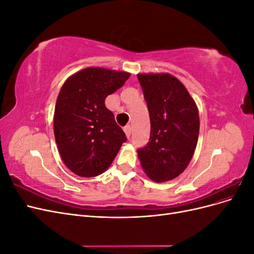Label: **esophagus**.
I'll list each match as a JSON object with an SVG mask.
<instances>
[{
  "label": "esophagus",
  "instance_id": "34e87169",
  "mask_svg": "<svg viewBox=\"0 0 254 254\" xmlns=\"http://www.w3.org/2000/svg\"><path fill=\"white\" fill-rule=\"evenodd\" d=\"M124 131H125L127 137L129 139L130 135H131V127H130V125H127V126L124 127Z\"/></svg>",
  "mask_w": 254,
  "mask_h": 254
}]
</instances>
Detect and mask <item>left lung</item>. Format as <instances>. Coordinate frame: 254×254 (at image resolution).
<instances>
[{
    "instance_id": "obj_1",
    "label": "left lung",
    "mask_w": 254,
    "mask_h": 254,
    "mask_svg": "<svg viewBox=\"0 0 254 254\" xmlns=\"http://www.w3.org/2000/svg\"><path fill=\"white\" fill-rule=\"evenodd\" d=\"M150 119L149 142L137 149L144 172L156 182L178 177L194 155L199 114L194 99L171 74H139Z\"/></svg>"
}]
</instances>
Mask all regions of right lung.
<instances>
[{
    "label": "right lung",
    "mask_w": 254,
    "mask_h": 254,
    "mask_svg": "<svg viewBox=\"0 0 254 254\" xmlns=\"http://www.w3.org/2000/svg\"><path fill=\"white\" fill-rule=\"evenodd\" d=\"M129 76L127 72L87 67L64 83L54 114V133L61 159L74 174L101 175L127 141L105 99Z\"/></svg>",
    "instance_id": "1"
}]
</instances>
